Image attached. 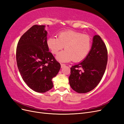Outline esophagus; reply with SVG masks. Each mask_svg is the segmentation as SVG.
I'll return each instance as SVG.
<instances>
[{"mask_svg":"<svg viewBox=\"0 0 124 124\" xmlns=\"http://www.w3.org/2000/svg\"><path fill=\"white\" fill-rule=\"evenodd\" d=\"M65 66V64H61V68H63V67H64Z\"/></svg>","mask_w":124,"mask_h":124,"instance_id":"34e87169","label":"esophagus"}]
</instances>
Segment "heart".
<instances>
[{
	"label": "heart",
	"instance_id": "obj_1",
	"mask_svg": "<svg viewBox=\"0 0 124 124\" xmlns=\"http://www.w3.org/2000/svg\"><path fill=\"white\" fill-rule=\"evenodd\" d=\"M47 45L53 54L65 47V50L57 54L56 59L61 62L82 61L89 54L91 49L92 39L89 35L75 31H61L58 38L50 37L47 39Z\"/></svg>",
	"mask_w": 124,
	"mask_h": 124
}]
</instances>
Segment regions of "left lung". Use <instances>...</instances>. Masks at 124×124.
<instances>
[{
    "label": "left lung",
    "instance_id": "8db88e82",
    "mask_svg": "<svg viewBox=\"0 0 124 124\" xmlns=\"http://www.w3.org/2000/svg\"><path fill=\"white\" fill-rule=\"evenodd\" d=\"M108 62V51L99 35L93 37L91 50L82 62L72 66L69 76L70 85L78 93L93 90L103 77Z\"/></svg>",
    "mask_w": 124,
    "mask_h": 124
}]
</instances>
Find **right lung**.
Here are the masks:
<instances>
[{
  "mask_svg": "<svg viewBox=\"0 0 124 124\" xmlns=\"http://www.w3.org/2000/svg\"><path fill=\"white\" fill-rule=\"evenodd\" d=\"M45 25H35L25 33L18 42L16 59L24 82L37 93H46L54 86L52 79L61 68L47 45Z\"/></svg>",
  "mask_w": 124,
  "mask_h": 124,
  "instance_id": "obj_1",
  "label": "right lung"
}]
</instances>
